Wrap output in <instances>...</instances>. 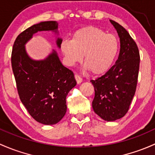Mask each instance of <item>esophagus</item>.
<instances>
[{
  "label": "esophagus",
  "mask_w": 155,
  "mask_h": 155,
  "mask_svg": "<svg viewBox=\"0 0 155 155\" xmlns=\"http://www.w3.org/2000/svg\"><path fill=\"white\" fill-rule=\"evenodd\" d=\"M75 79H76V82H77L78 84H80V83L82 82V79L79 76V75H75Z\"/></svg>",
  "instance_id": "obj_1"
}]
</instances>
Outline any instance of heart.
<instances>
[{
	"mask_svg": "<svg viewBox=\"0 0 155 155\" xmlns=\"http://www.w3.org/2000/svg\"><path fill=\"white\" fill-rule=\"evenodd\" d=\"M118 39L101 29L87 27L73 33L72 39H65L60 45L65 62L70 66L83 61L84 68L94 75L106 73L118 54Z\"/></svg>",
	"mask_w": 155,
	"mask_h": 155,
	"instance_id": "1",
	"label": "heart"
}]
</instances>
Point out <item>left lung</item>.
Instances as JSON below:
<instances>
[{
  "label": "left lung",
  "instance_id": "8db88e82",
  "mask_svg": "<svg viewBox=\"0 0 155 155\" xmlns=\"http://www.w3.org/2000/svg\"><path fill=\"white\" fill-rule=\"evenodd\" d=\"M110 21L120 37L118 59L103 76L91 82L95 90L94 112L105 121H115L129 109L136 91L140 58L137 44L127 30L114 21Z\"/></svg>",
  "mask_w": 155,
  "mask_h": 155
}]
</instances>
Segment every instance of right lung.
<instances>
[{
  "instance_id": "obj_1",
  "label": "right lung",
  "mask_w": 155,
  "mask_h": 155,
  "mask_svg": "<svg viewBox=\"0 0 155 155\" xmlns=\"http://www.w3.org/2000/svg\"><path fill=\"white\" fill-rule=\"evenodd\" d=\"M58 25L54 21H43L23 31L15 41L11 57L21 101L31 117L44 125L56 124L64 117L66 97L76 81L72 71L61 64L56 50L45 59L34 60L27 54L25 45L38 32L53 31L58 34ZM61 41L57 38L58 48Z\"/></svg>"
}]
</instances>
